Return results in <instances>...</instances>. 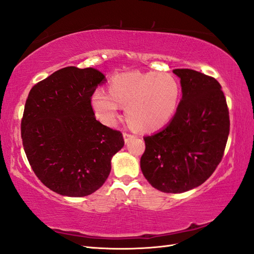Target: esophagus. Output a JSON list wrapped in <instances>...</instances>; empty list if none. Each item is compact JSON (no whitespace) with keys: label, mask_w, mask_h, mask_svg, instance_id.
<instances>
[{"label":"esophagus","mask_w":254,"mask_h":254,"mask_svg":"<svg viewBox=\"0 0 254 254\" xmlns=\"http://www.w3.org/2000/svg\"><path fill=\"white\" fill-rule=\"evenodd\" d=\"M123 136H124V141H125V143H129V141H130V140H132V139H134V137H135V135H133V134H130V133H127V132H124V133H123Z\"/></svg>","instance_id":"obj_1"}]
</instances>
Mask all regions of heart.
<instances>
[{
    "label": "heart",
    "mask_w": 254,
    "mask_h": 254,
    "mask_svg": "<svg viewBox=\"0 0 254 254\" xmlns=\"http://www.w3.org/2000/svg\"><path fill=\"white\" fill-rule=\"evenodd\" d=\"M180 97V83L172 74L129 72L112 78L109 92L96 89L91 105L104 125L113 126L117 123L120 106H123L130 126L139 131L151 132L173 120Z\"/></svg>",
    "instance_id": "obj_1"
}]
</instances>
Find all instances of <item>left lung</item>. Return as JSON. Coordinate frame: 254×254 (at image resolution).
<instances>
[{"mask_svg":"<svg viewBox=\"0 0 254 254\" xmlns=\"http://www.w3.org/2000/svg\"><path fill=\"white\" fill-rule=\"evenodd\" d=\"M180 78L182 98L173 120L144 136L141 170L164 193H183L202 184L224 156L230 131L229 110L219 82L190 68L173 71Z\"/></svg>","mask_w":254,"mask_h":254,"instance_id":"obj_1","label":"left lung"}]
</instances>
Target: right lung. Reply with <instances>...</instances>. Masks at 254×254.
I'll list each match as a JSON object with an SVG mask.
<instances>
[{
	"mask_svg": "<svg viewBox=\"0 0 254 254\" xmlns=\"http://www.w3.org/2000/svg\"><path fill=\"white\" fill-rule=\"evenodd\" d=\"M103 73L66 66L29 91L21 122L23 147L34 173L57 194L83 197L108 178L123 134L96 121L91 97Z\"/></svg>",
	"mask_w": 254,
	"mask_h": 254,
	"instance_id": "right-lung-1",
	"label": "right lung"
}]
</instances>
